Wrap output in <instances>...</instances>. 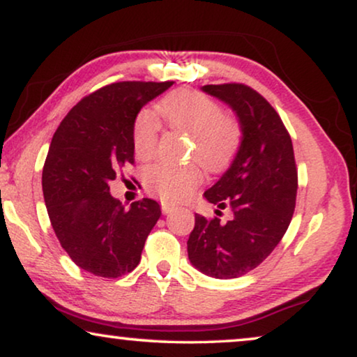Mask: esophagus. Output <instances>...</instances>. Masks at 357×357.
Listing matches in <instances>:
<instances>
[{
  "label": "esophagus",
  "mask_w": 357,
  "mask_h": 357,
  "mask_svg": "<svg viewBox=\"0 0 357 357\" xmlns=\"http://www.w3.org/2000/svg\"><path fill=\"white\" fill-rule=\"evenodd\" d=\"M172 210H173L172 205L167 204V202H162V213H163V215H168V213Z\"/></svg>",
  "instance_id": "34e87169"
}]
</instances>
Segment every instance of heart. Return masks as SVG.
Wrapping results in <instances>:
<instances>
[{
  "mask_svg": "<svg viewBox=\"0 0 357 357\" xmlns=\"http://www.w3.org/2000/svg\"><path fill=\"white\" fill-rule=\"evenodd\" d=\"M160 114L174 130L192 135L190 157L210 172L226 168L242 144L243 128L234 115L222 112L215 99L199 91L181 89L168 94L160 102ZM158 121L149 110H142L132 125V147L141 160L155 153ZM144 185L149 192L167 204H179L202 183L199 165L176 167L165 162L146 168Z\"/></svg>",
  "mask_w": 357,
  "mask_h": 357,
  "instance_id": "heart-1",
  "label": "heart"
}]
</instances>
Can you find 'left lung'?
<instances>
[{"mask_svg": "<svg viewBox=\"0 0 357 357\" xmlns=\"http://www.w3.org/2000/svg\"><path fill=\"white\" fill-rule=\"evenodd\" d=\"M204 91L231 105L243 136L231 168L204 194L210 204L229 208L232 220L195 215L188 255L202 273L234 279L261 264L289 229L298 169L289 131L261 94L243 83L205 84Z\"/></svg>", "mask_w": 357, "mask_h": 357, "instance_id": "1", "label": "left lung"}]
</instances>
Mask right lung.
I'll list each match as a JSON object with an SVG mask.
<instances>
[{"label": "right lung", "mask_w": 357, "mask_h": 357, "mask_svg": "<svg viewBox=\"0 0 357 357\" xmlns=\"http://www.w3.org/2000/svg\"><path fill=\"white\" fill-rule=\"evenodd\" d=\"M173 82H119L84 96L61 121L43 167V195L61 247L78 268L116 279L141 261L146 238L160 218L155 200L130 208L109 183L135 163L132 125L142 105Z\"/></svg>", "instance_id": "obj_1"}]
</instances>
